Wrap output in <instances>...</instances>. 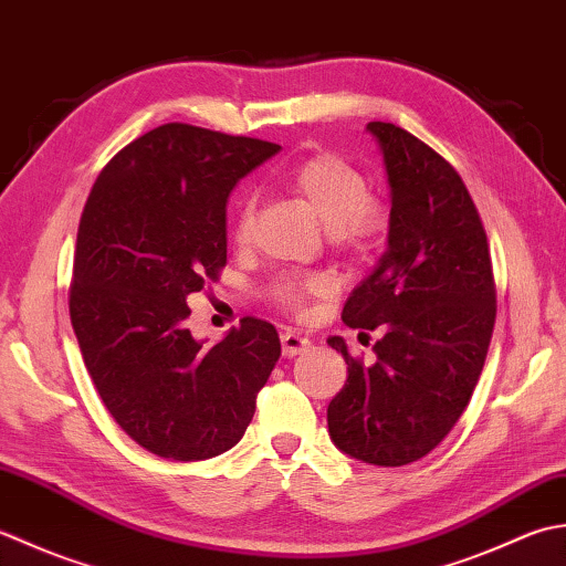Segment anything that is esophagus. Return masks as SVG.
<instances>
[{
	"mask_svg": "<svg viewBox=\"0 0 566 566\" xmlns=\"http://www.w3.org/2000/svg\"><path fill=\"white\" fill-rule=\"evenodd\" d=\"M281 347H283V356L291 359V356H297V354H303V352L310 349V339L303 337V334L295 332V329H285L281 334Z\"/></svg>",
	"mask_w": 566,
	"mask_h": 566,
	"instance_id": "esophagus-1",
	"label": "esophagus"
}]
</instances>
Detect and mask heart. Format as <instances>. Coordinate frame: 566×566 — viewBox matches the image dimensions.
<instances>
[{
  "label": "heart",
  "mask_w": 566,
  "mask_h": 566,
  "mask_svg": "<svg viewBox=\"0 0 566 566\" xmlns=\"http://www.w3.org/2000/svg\"><path fill=\"white\" fill-rule=\"evenodd\" d=\"M291 188L305 198L315 214L329 227V234L339 244L361 247L376 239L384 229V210L371 198H366V180L349 160L334 154H317L295 166L287 176ZM253 200L251 192H244L239 200L237 239H247L253 222ZM327 287L325 281L313 279L305 285L285 281L279 285V297L285 305L300 307L305 293H322Z\"/></svg>",
  "instance_id": "obj_1"
}]
</instances>
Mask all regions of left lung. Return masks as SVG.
<instances>
[{
    "mask_svg": "<svg viewBox=\"0 0 566 566\" xmlns=\"http://www.w3.org/2000/svg\"><path fill=\"white\" fill-rule=\"evenodd\" d=\"M390 190L386 251L354 287L342 319L384 329L376 361L344 337L349 378L327 408L334 447L374 467L418 461L454 428L486 361L495 287L474 200L457 170L396 124L368 122Z\"/></svg>",
    "mask_w": 566,
    "mask_h": 566,
    "instance_id": "1",
    "label": "left lung"
}]
</instances>
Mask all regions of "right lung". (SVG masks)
<instances>
[{
	"instance_id": "obj_1",
	"label": "right lung",
	"mask_w": 566,
	"mask_h": 566,
	"mask_svg": "<svg viewBox=\"0 0 566 566\" xmlns=\"http://www.w3.org/2000/svg\"><path fill=\"white\" fill-rule=\"evenodd\" d=\"M279 144L164 124L114 156L77 227L71 322L87 374L146 452L200 461L244 437L281 356L271 322L244 317L207 347L188 297L227 263V200Z\"/></svg>"
}]
</instances>
